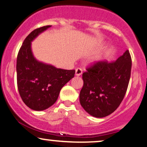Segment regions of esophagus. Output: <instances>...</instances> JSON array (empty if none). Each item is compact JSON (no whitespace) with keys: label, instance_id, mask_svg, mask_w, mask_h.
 <instances>
[{"label":"esophagus","instance_id":"34e87169","mask_svg":"<svg viewBox=\"0 0 147 147\" xmlns=\"http://www.w3.org/2000/svg\"><path fill=\"white\" fill-rule=\"evenodd\" d=\"M82 74V69L80 68H77L76 69V76H80L81 74Z\"/></svg>","mask_w":147,"mask_h":147}]
</instances>
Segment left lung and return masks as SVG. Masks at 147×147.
I'll return each instance as SVG.
<instances>
[{
	"label": "left lung",
	"mask_w": 147,
	"mask_h": 147,
	"mask_svg": "<svg viewBox=\"0 0 147 147\" xmlns=\"http://www.w3.org/2000/svg\"><path fill=\"white\" fill-rule=\"evenodd\" d=\"M131 70L128 50L115 62L99 61L82 74L81 106L89 114L104 118L113 113L127 92Z\"/></svg>",
	"instance_id": "8db88e82"
}]
</instances>
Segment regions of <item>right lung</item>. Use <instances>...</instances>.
<instances>
[{
	"mask_svg": "<svg viewBox=\"0 0 147 147\" xmlns=\"http://www.w3.org/2000/svg\"><path fill=\"white\" fill-rule=\"evenodd\" d=\"M51 25L32 31L22 43L17 56V85L22 101L35 111L47 109L56 102L60 91L74 77L75 70L58 69L36 60L32 42Z\"/></svg>",
	"mask_w": 147,
	"mask_h": 147,
	"instance_id": "right-lung-1",
	"label": "right lung"
}]
</instances>
